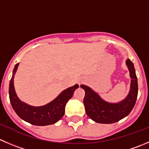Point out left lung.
<instances>
[{"mask_svg":"<svg viewBox=\"0 0 149 149\" xmlns=\"http://www.w3.org/2000/svg\"><path fill=\"white\" fill-rule=\"evenodd\" d=\"M126 65L131 78L130 88L127 96L119 102H109L86 85H81L85 91L84 104L86 115L94 122L100 124H112L119 122L129 115L133 108L138 97V79L132 62L126 60Z\"/></svg>","mask_w":149,"mask_h":149,"instance_id":"1","label":"left lung"}]
</instances>
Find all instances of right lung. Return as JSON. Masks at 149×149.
Masks as SVG:
<instances>
[{"label": "right lung", "instance_id": "obj_1", "mask_svg": "<svg viewBox=\"0 0 149 149\" xmlns=\"http://www.w3.org/2000/svg\"><path fill=\"white\" fill-rule=\"evenodd\" d=\"M18 66L19 63L14 66L8 92L10 102L16 113L24 121L36 126H46L58 122L64 116L66 103L72 97L74 91L79 88V85L75 84L65 89L55 99L47 105L32 106L20 100L15 92L14 79Z\"/></svg>", "mask_w": 149, "mask_h": 149}]
</instances>
